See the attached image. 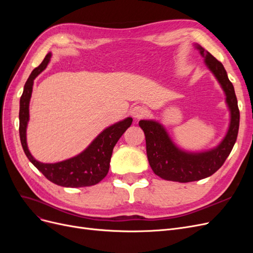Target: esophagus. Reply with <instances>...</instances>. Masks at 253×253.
Returning <instances> with one entry per match:
<instances>
[{"mask_svg": "<svg viewBox=\"0 0 253 253\" xmlns=\"http://www.w3.org/2000/svg\"><path fill=\"white\" fill-rule=\"evenodd\" d=\"M147 114V109L142 105H135L131 110V115L135 119H140Z\"/></svg>", "mask_w": 253, "mask_h": 253, "instance_id": "esophagus-1", "label": "esophagus"}]
</instances>
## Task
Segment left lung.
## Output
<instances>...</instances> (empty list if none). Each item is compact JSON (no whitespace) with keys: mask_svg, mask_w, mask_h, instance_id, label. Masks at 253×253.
<instances>
[{"mask_svg":"<svg viewBox=\"0 0 253 253\" xmlns=\"http://www.w3.org/2000/svg\"><path fill=\"white\" fill-rule=\"evenodd\" d=\"M195 48L205 58V63L215 76L226 95L230 111V125L224 139L216 148L200 153L178 149L168 135L166 128L154 120H140L147 144V155L153 172L166 180L190 182L209 177L224 165L232 151L240 126V111L233 84L229 80L224 65L201 45Z\"/></svg>","mask_w":253,"mask_h":253,"instance_id":"left-lung-1","label":"left lung"}]
</instances>
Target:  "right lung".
<instances>
[{
	"label": "right lung",
	"instance_id": "add662e5",
	"mask_svg": "<svg viewBox=\"0 0 253 253\" xmlns=\"http://www.w3.org/2000/svg\"><path fill=\"white\" fill-rule=\"evenodd\" d=\"M51 53H47L42 63L36 67L27 79L20 99V139L25 155L45 177L58 186L79 188L94 186L101 181L110 169L113 149L133 119L127 117L119 121L99 134L94 141L79 155L56 164H43L36 160L27 148L26 127L29 120V101L33 93L34 80L47 66Z\"/></svg>",
	"mask_w": 253,
	"mask_h": 253
}]
</instances>
